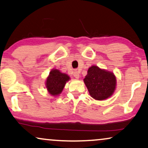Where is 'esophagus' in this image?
<instances>
[{"mask_svg":"<svg viewBox=\"0 0 148 148\" xmlns=\"http://www.w3.org/2000/svg\"><path fill=\"white\" fill-rule=\"evenodd\" d=\"M73 76L75 78H76L77 79H78L79 78V71H75L74 73H73Z\"/></svg>","mask_w":148,"mask_h":148,"instance_id":"obj_1","label":"esophagus"}]
</instances>
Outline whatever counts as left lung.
I'll return each mask as SVG.
<instances>
[{"label": "left lung", "instance_id": "8db88e82", "mask_svg": "<svg viewBox=\"0 0 148 148\" xmlns=\"http://www.w3.org/2000/svg\"><path fill=\"white\" fill-rule=\"evenodd\" d=\"M84 82L90 96L96 100L108 98L116 89V79L114 73L96 65L88 69Z\"/></svg>", "mask_w": 148, "mask_h": 148}]
</instances>
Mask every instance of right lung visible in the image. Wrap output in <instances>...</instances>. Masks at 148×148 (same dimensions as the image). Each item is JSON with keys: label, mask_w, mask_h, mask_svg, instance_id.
Wrapping results in <instances>:
<instances>
[{"label": "right lung", "mask_w": 148, "mask_h": 148, "mask_svg": "<svg viewBox=\"0 0 148 148\" xmlns=\"http://www.w3.org/2000/svg\"><path fill=\"white\" fill-rule=\"evenodd\" d=\"M69 79L70 77L68 75L62 73L58 69H52L46 81L48 92L53 96H58Z\"/></svg>", "instance_id": "add662e5"}]
</instances>
